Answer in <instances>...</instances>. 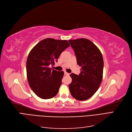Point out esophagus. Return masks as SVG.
Segmentation results:
<instances>
[{
    "label": "esophagus",
    "instance_id": "obj_1",
    "mask_svg": "<svg viewBox=\"0 0 132 132\" xmlns=\"http://www.w3.org/2000/svg\"><path fill=\"white\" fill-rule=\"evenodd\" d=\"M64 74H65V75H66V76H69V75H70V74L69 73H67V72H64Z\"/></svg>",
    "mask_w": 132,
    "mask_h": 132
}]
</instances>
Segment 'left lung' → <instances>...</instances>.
<instances>
[{"instance_id":"8db88e82","label":"left lung","mask_w":132,"mask_h":132,"mask_svg":"<svg viewBox=\"0 0 132 132\" xmlns=\"http://www.w3.org/2000/svg\"><path fill=\"white\" fill-rule=\"evenodd\" d=\"M73 49L77 64L81 67L79 75H70L69 85L71 95L77 100L85 101L98 89L103 78L104 62L102 53L95 44L86 38L69 40Z\"/></svg>"}]
</instances>
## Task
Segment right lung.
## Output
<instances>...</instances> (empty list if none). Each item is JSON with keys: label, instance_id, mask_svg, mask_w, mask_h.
Returning <instances> with one entry per match:
<instances>
[{"label": "right lung", "instance_id": "right-lung-1", "mask_svg": "<svg viewBox=\"0 0 132 132\" xmlns=\"http://www.w3.org/2000/svg\"><path fill=\"white\" fill-rule=\"evenodd\" d=\"M67 40L48 38L39 42L29 53L26 63L29 84L35 94L42 99L56 95L64 72L52 69L61 53L70 46Z\"/></svg>", "mask_w": 132, "mask_h": 132}]
</instances>
